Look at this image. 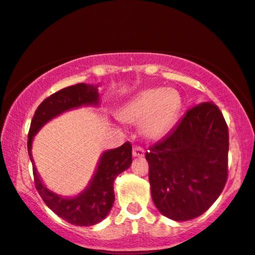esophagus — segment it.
<instances>
[{
	"label": "esophagus",
	"mask_w": 255,
	"mask_h": 255,
	"mask_svg": "<svg viewBox=\"0 0 255 255\" xmlns=\"http://www.w3.org/2000/svg\"><path fill=\"white\" fill-rule=\"evenodd\" d=\"M145 156V150L140 146H134L133 147V157H144Z\"/></svg>",
	"instance_id": "esophagus-1"
}]
</instances>
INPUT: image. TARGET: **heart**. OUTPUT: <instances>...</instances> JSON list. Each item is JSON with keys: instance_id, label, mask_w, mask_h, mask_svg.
<instances>
[{"instance_id": "heart-1", "label": "heart", "mask_w": 255, "mask_h": 255, "mask_svg": "<svg viewBox=\"0 0 255 255\" xmlns=\"http://www.w3.org/2000/svg\"><path fill=\"white\" fill-rule=\"evenodd\" d=\"M182 108L180 93L170 87H152L136 93L121 108L119 118L126 124H141L142 134L150 140L168 135Z\"/></svg>"}]
</instances>
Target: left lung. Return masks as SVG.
Instances as JSON below:
<instances>
[{"instance_id":"left-lung-1","label":"left lung","mask_w":255,"mask_h":255,"mask_svg":"<svg viewBox=\"0 0 255 255\" xmlns=\"http://www.w3.org/2000/svg\"><path fill=\"white\" fill-rule=\"evenodd\" d=\"M229 133L217 105L189 109L145 157L152 200L176 222L201 216L217 200L228 178Z\"/></svg>"}]
</instances>
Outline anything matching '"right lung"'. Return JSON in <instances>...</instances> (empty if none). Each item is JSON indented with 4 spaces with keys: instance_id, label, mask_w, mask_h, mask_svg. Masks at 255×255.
Masks as SVG:
<instances>
[{
    "instance_id": "1",
    "label": "right lung",
    "mask_w": 255,
    "mask_h": 255,
    "mask_svg": "<svg viewBox=\"0 0 255 255\" xmlns=\"http://www.w3.org/2000/svg\"><path fill=\"white\" fill-rule=\"evenodd\" d=\"M98 85L77 84L66 87L40 103L32 119L28 131L27 150L33 165L34 184L43 201L58 217L73 225L90 227L99 223L109 215L114 201V181L118 175L128 169L131 164V145L125 142L118 148L108 150L102 153L95 174L83 192L74 197H62L54 193L38 175L32 157V141L44 125L57 118L66 111L80 107H98Z\"/></svg>"
}]
</instances>
